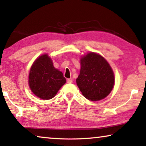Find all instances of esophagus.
<instances>
[{
  "mask_svg": "<svg viewBox=\"0 0 146 146\" xmlns=\"http://www.w3.org/2000/svg\"><path fill=\"white\" fill-rule=\"evenodd\" d=\"M66 82H67V83H72L73 82L72 80V79H67Z\"/></svg>",
  "mask_w": 146,
  "mask_h": 146,
  "instance_id": "1",
  "label": "esophagus"
}]
</instances>
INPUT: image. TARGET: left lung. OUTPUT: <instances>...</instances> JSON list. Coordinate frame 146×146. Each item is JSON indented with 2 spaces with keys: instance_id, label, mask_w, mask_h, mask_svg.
I'll return each mask as SVG.
<instances>
[{
  "instance_id": "8db88e82",
  "label": "left lung",
  "mask_w": 146,
  "mask_h": 146,
  "mask_svg": "<svg viewBox=\"0 0 146 146\" xmlns=\"http://www.w3.org/2000/svg\"><path fill=\"white\" fill-rule=\"evenodd\" d=\"M80 66L76 84L84 96L91 101L107 97L114 86L115 78L106 60L99 54L90 52L80 58Z\"/></svg>"
}]
</instances>
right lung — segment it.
<instances>
[{
	"instance_id": "1",
	"label": "right lung",
	"mask_w": 146,
	"mask_h": 146,
	"mask_svg": "<svg viewBox=\"0 0 146 146\" xmlns=\"http://www.w3.org/2000/svg\"><path fill=\"white\" fill-rule=\"evenodd\" d=\"M66 82L62 72L55 68L48 54L38 57L30 70L29 87L32 92L40 99L52 98Z\"/></svg>"
}]
</instances>
